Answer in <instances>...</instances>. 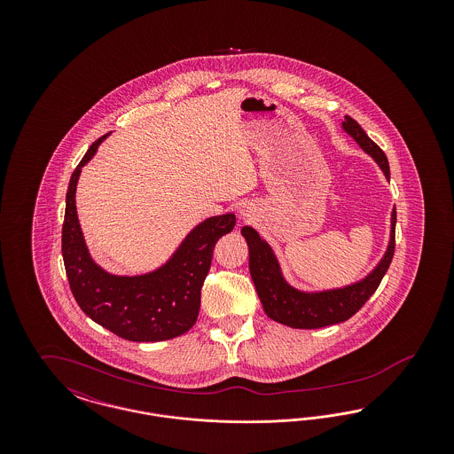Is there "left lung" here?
I'll return each instance as SVG.
<instances>
[{
	"label": "left lung",
	"mask_w": 454,
	"mask_h": 454,
	"mask_svg": "<svg viewBox=\"0 0 454 454\" xmlns=\"http://www.w3.org/2000/svg\"><path fill=\"white\" fill-rule=\"evenodd\" d=\"M342 126L346 132L359 143V146L374 158V161L381 167L387 178H389L388 158L383 150L367 136L364 129L352 117L346 115ZM395 224L396 209H393L391 213L388 250L366 279L342 289L324 293H301L291 287L284 281L279 263L274 257L270 247L259 237V233L254 228L243 226L241 235L247 239L250 250V274L267 317L293 328H322L328 325L346 322L350 317H354L374 294V291L378 289L380 282L388 270L389 263L395 255Z\"/></svg>",
	"instance_id": "obj_1"
}]
</instances>
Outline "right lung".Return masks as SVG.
<instances>
[{
	"label": "right lung",
	"mask_w": 454,
	"mask_h": 454,
	"mask_svg": "<svg viewBox=\"0 0 454 454\" xmlns=\"http://www.w3.org/2000/svg\"><path fill=\"white\" fill-rule=\"evenodd\" d=\"M106 137L107 134L90 146L71 175L66 192L61 248L69 287L83 313L112 333L130 342L170 340L194 326L215 245L233 231L237 217L223 215L206 219L184 239L172 259L150 274L124 278L102 270L88 254L74 194L82 167Z\"/></svg>",
	"instance_id": "1"
}]
</instances>
